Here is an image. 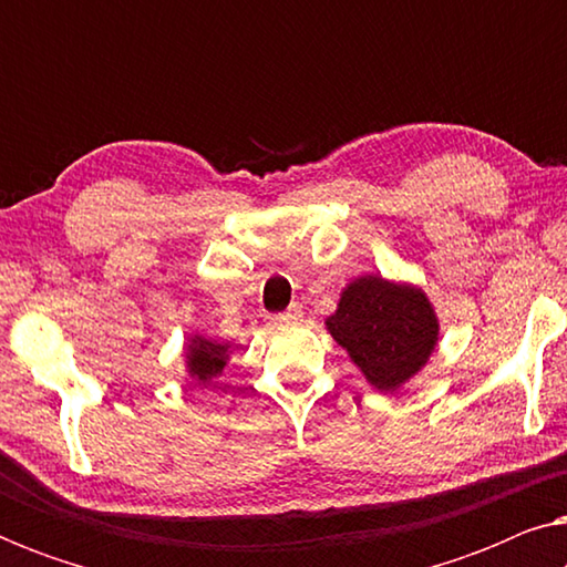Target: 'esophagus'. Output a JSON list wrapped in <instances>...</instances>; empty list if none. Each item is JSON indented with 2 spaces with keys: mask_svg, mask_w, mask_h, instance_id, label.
Instances as JSON below:
<instances>
[{
  "mask_svg": "<svg viewBox=\"0 0 567 567\" xmlns=\"http://www.w3.org/2000/svg\"><path fill=\"white\" fill-rule=\"evenodd\" d=\"M297 320H301V307L299 305H291L289 309H286V312H278V315L270 317V322H274V324H291Z\"/></svg>",
  "mask_w": 567,
  "mask_h": 567,
  "instance_id": "esophagus-1",
  "label": "esophagus"
}]
</instances>
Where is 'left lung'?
I'll list each match as a JSON object with an SVG mask.
<instances>
[{"instance_id":"left-lung-1","label":"left lung","mask_w":567,"mask_h":567,"mask_svg":"<svg viewBox=\"0 0 567 567\" xmlns=\"http://www.w3.org/2000/svg\"><path fill=\"white\" fill-rule=\"evenodd\" d=\"M330 336L343 346L374 390L394 392L425 367L439 343L429 297L410 284L361 276L340 293Z\"/></svg>"}]
</instances>
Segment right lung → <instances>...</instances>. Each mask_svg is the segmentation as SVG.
<instances>
[{
  "label": "right lung",
  "mask_w": 567,
  "mask_h": 567,
  "mask_svg": "<svg viewBox=\"0 0 567 567\" xmlns=\"http://www.w3.org/2000/svg\"><path fill=\"white\" fill-rule=\"evenodd\" d=\"M229 359V346L227 343H214L204 336H193L185 348V367L188 374L196 379L198 384L212 382L214 377H219Z\"/></svg>",
  "instance_id": "right-lung-1"
}]
</instances>
